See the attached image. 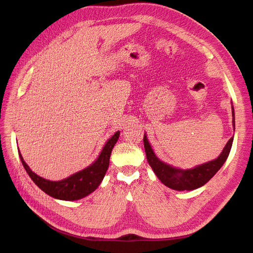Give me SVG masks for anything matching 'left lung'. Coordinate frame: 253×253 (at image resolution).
Returning a JSON list of instances; mask_svg holds the SVG:
<instances>
[{
    "instance_id": "obj_1",
    "label": "left lung",
    "mask_w": 253,
    "mask_h": 253,
    "mask_svg": "<svg viewBox=\"0 0 253 253\" xmlns=\"http://www.w3.org/2000/svg\"><path fill=\"white\" fill-rule=\"evenodd\" d=\"M233 112V126L235 127V114L234 108L232 106ZM234 136L227 142L221 154L217 159L213 161L207 162L205 164L199 165L192 169L181 170L175 167H172L156 157L153 152L151 145L147 139V135L143 136V144L145 155H147L148 162L155 174L158 176L166 187L175 190V191H192L202 187L206 182H208L214 176L216 172L221 168L223 163L227 160L230 154Z\"/></svg>"
}]
</instances>
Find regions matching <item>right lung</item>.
Here are the masks:
<instances>
[{"label": "right lung", "instance_id": "add662e5", "mask_svg": "<svg viewBox=\"0 0 253 253\" xmlns=\"http://www.w3.org/2000/svg\"><path fill=\"white\" fill-rule=\"evenodd\" d=\"M119 135L120 132L118 131L108 140L99 157L97 158V160L92 165L77 172V173L71 175L70 177L59 181L47 180L37 175L35 172L30 169L28 164L24 162L20 152L19 157L22 165L26 172H28L30 177L43 192L53 198L60 199V200L75 201L88 196L98 188V185L100 184L105 175L106 170L109 168L110 157L113 148L119 139Z\"/></svg>", "mask_w": 253, "mask_h": 253}]
</instances>
